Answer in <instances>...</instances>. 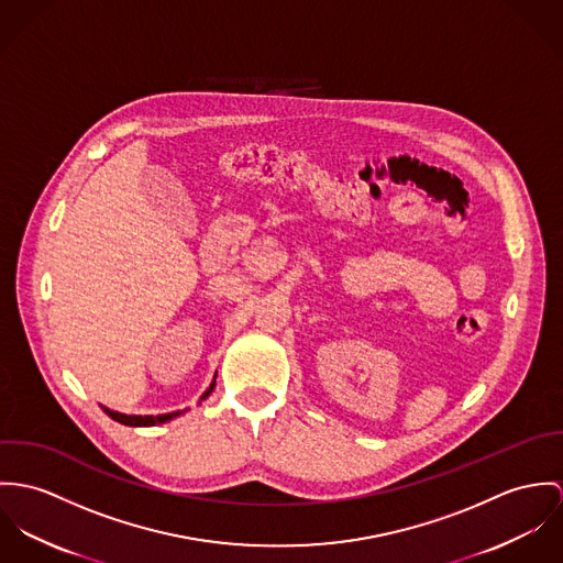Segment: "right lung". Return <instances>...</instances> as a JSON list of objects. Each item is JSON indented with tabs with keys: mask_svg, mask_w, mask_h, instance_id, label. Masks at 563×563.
<instances>
[{
	"mask_svg": "<svg viewBox=\"0 0 563 563\" xmlns=\"http://www.w3.org/2000/svg\"><path fill=\"white\" fill-rule=\"evenodd\" d=\"M211 388H213V384H211V386L205 390V395H202V397H207V395L211 393ZM103 410H106V415H108V417H112L114 421H119V423H123V426H133V428H137V426H155V423H166V421H170L173 417L181 415V410H177V412L157 415V417H153V415L140 417V415H123V412H114V410H110V408H103Z\"/></svg>",
	"mask_w": 563,
	"mask_h": 563,
	"instance_id": "right-lung-1",
	"label": "right lung"
}]
</instances>
